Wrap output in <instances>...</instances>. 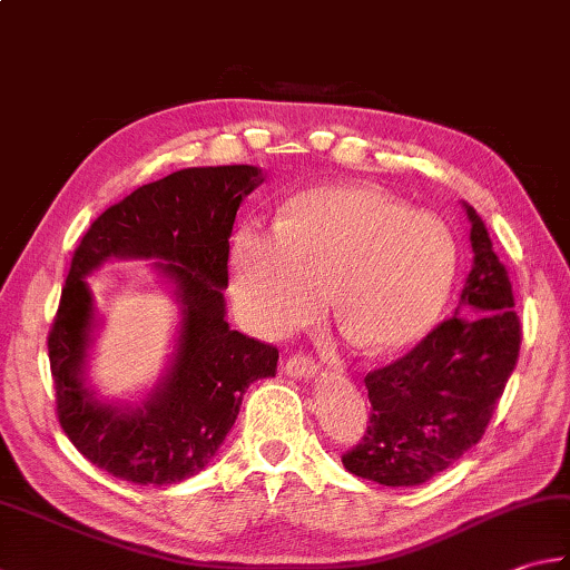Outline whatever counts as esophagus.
<instances>
[{
    "instance_id": "34e87169",
    "label": "esophagus",
    "mask_w": 570,
    "mask_h": 570,
    "mask_svg": "<svg viewBox=\"0 0 570 570\" xmlns=\"http://www.w3.org/2000/svg\"><path fill=\"white\" fill-rule=\"evenodd\" d=\"M285 372L295 380H309L317 374V364L309 354H295L285 362Z\"/></svg>"
}]
</instances>
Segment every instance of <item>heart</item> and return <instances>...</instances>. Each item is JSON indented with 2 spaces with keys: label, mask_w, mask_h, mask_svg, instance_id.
<instances>
[{
  "label": "heart",
  "mask_w": 570,
  "mask_h": 570,
  "mask_svg": "<svg viewBox=\"0 0 570 570\" xmlns=\"http://www.w3.org/2000/svg\"><path fill=\"white\" fill-rule=\"evenodd\" d=\"M235 293L267 332L305 325L322 289L337 327L367 354H394L436 325L459 273L449 225L372 186L295 193L273 233L240 230L233 243Z\"/></svg>",
  "instance_id": "obj_1"
}]
</instances>
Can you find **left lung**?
Masks as SVG:
<instances>
[{"label": "left lung", "mask_w": 570, "mask_h": 570, "mask_svg": "<svg viewBox=\"0 0 570 570\" xmlns=\"http://www.w3.org/2000/svg\"><path fill=\"white\" fill-rule=\"evenodd\" d=\"M474 265L454 317L419 345L364 377L367 432L342 454L354 476L382 487H419L479 444L521 350L509 273L487 225L466 206Z\"/></svg>", "instance_id": "left-lung-1"}]
</instances>
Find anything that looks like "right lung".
Segmentation results:
<instances>
[{
	"label": "right lung",
	"mask_w": 570,
	"mask_h": 570,
	"mask_svg": "<svg viewBox=\"0 0 570 570\" xmlns=\"http://www.w3.org/2000/svg\"><path fill=\"white\" fill-rule=\"evenodd\" d=\"M261 184L255 166L176 170L106 208L73 250L47 342L53 402L63 434L111 476L168 487L198 474L235 424L245 390L275 377L277 347L230 330L223 297L235 213ZM109 256H160L185 315L169 374L138 407L104 405L82 384L92 328L85 275Z\"/></svg>",
	"instance_id": "obj_1"
}]
</instances>
